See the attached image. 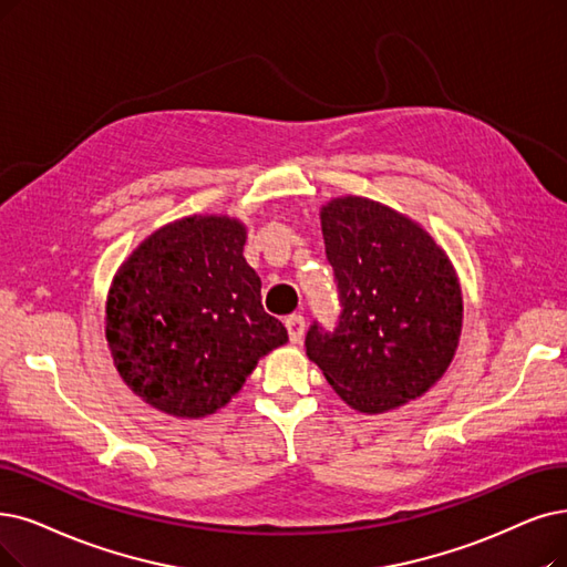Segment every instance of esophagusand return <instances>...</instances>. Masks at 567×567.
<instances>
[{
    "label": "esophagus",
    "instance_id": "obj_1",
    "mask_svg": "<svg viewBox=\"0 0 567 567\" xmlns=\"http://www.w3.org/2000/svg\"><path fill=\"white\" fill-rule=\"evenodd\" d=\"M286 330L292 344H300L302 342V334H305V319L300 313H292L286 319Z\"/></svg>",
    "mask_w": 567,
    "mask_h": 567
}]
</instances>
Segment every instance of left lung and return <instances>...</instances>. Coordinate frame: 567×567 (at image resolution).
<instances>
[{"mask_svg": "<svg viewBox=\"0 0 567 567\" xmlns=\"http://www.w3.org/2000/svg\"><path fill=\"white\" fill-rule=\"evenodd\" d=\"M326 256L342 313L307 332L309 360L362 414L421 398L458 349L463 296L456 269L419 223L368 197L321 209Z\"/></svg>", "mask_w": 567, "mask_h": 567, "instance_id": "8db88e82", "label": "left lung"}]
</instances>
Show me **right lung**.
<instances>
[{"mask_svg":"<svg viewBox=\"0 0 567 567\" xmlns=\"http://www.w3.org/2000/svg\"><path fill=\"white\" fill-rule=\"evenodd\" d=\"M246 228L188 216L146 237L113 277L106 342L123 381L178 419L218 412L258 360L288 342L244 260Z\"/></svg>","mask_w":567,"mask_h":567,"instance_id":"obj_1","label":"right lung"}]
</instances>
